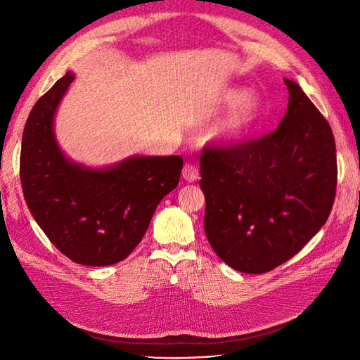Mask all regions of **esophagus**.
Segmentation results:
<instances>
[{"mask_svg":"<svg viewBox=\"0 0 360 360\" xmlns=\"http://www.w3.org/2000/svg\"><path fill=\"white\" fill-rule=\"evenodd\" d=\"M182 178H184L187 182H195L198 178H200V170L198 167L192 162H187L182 168Z\"/></svg>","mask_w":360,"mask_h":360,"instance_id":"obj_1","label":"esophagus"}]
</instances>
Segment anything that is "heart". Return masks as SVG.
<instances>
[{
    "mask_svg": "<svg viewBox=\"0 0 360 360\" xmlns=\"http://www.w3.org/2000/svg\"><path fill=\"white\" fill-rule=\"evenodd\" d=\"M246 94V89L243 88H233L231 91H227L224 96V102L229 106H232L238 101L240 103L223 122H219L218 125L210 129L209 137L212 141H217L221 143L233 142L236 139H240L243 133L254 124L259 111H262V105H259L258 97Z\"/></svg>",
    "mask_w": 360,
    "mask_h": 360,
    "instance_id": "obj_1",
    "label": "heart"
}]
</instances>
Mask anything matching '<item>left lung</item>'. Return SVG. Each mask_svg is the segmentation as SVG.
<instances>
[{"label":"left lung","instance_id":"left-lung-1","mask_svg":"<svg viewBox=\"0 0 360 360\" xmlns=\"http://www.w3.org/2000/svg\"><path fill=\"white\" fill-rule=\"evenodd\" d=\"M275 131L231 147H205L200 186L204 232L233 269L263 274L292 258L330 217L338 159L331 127L295 82Z\"/></svg>","mask_w":360,"mask_h":360}]
</instances>
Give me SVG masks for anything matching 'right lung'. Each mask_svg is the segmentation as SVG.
Instances as JSON below:
<instances>
[{"label": "right lung", "instance_id": "right-lung-1", "mask_svg": "<svg viewBox=\"0 0 360 360\" xmlns=\"http://www.w3.org/2000/svg\"><path fill=\"white\" fill-rule=\"evenodd\" d=\"M74 80L70 71L38 98L22 131L20 178L37 224L63 255L85 266L125 259L141 243L160 200L179 184L181 156H131L106 168L72 162L53 117Z\"/></svg>", "mask_w": 360, "mask_h": 360}]
</instances>
